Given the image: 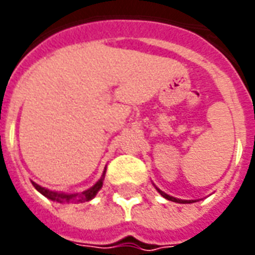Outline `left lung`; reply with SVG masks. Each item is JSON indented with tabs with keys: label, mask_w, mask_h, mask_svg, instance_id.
Segmentation results:
<instances>
[{
	"label": "left lung",
	"mask_w": 255,
	"mask_h": 255,
	"mask_svg": "<svg viewBox=\"0 0 255 255\" xmlns=\"http://www.w3.org/2000/svg\"><path fill=\"white\" fill-rule=\"evenodd\" d=\"M155 188H157V187H155ZM157 190H158V192H160L162 197L166 198L168 201H172V202H177V203H192V202H195V201H184V199H177V198H173V197H171V195L165 194L164 191H161L160 188H157Z\"/></svg>",
	"instance_id": "1"
}]
</instances>
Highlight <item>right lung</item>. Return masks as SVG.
Returning a JSON list of instances; mask_svg holds the SVG:
<instances>
[{"label": "right lung", "mask_w": 255, "mask_h": 255, "mask_svg": "<svg viewBox=\"0 0 255 255\" xmlns=\"http://www.w3.org/2000/svg\"><path fill=\"white\" fill-rule=\"evenodd\" d=\"M104 176H105V171H104V175L101 177L98 182L95 183L93 187H90L89 190H86L83 192H79V194H64V192H57V191H50L45 187H41L39 184L32 182V186L41 192L42 195H45L49 199H52L54 202H60V203H82V202H87V201H91L93 198L97 195V192L100 191L102 184H104Z\"/></svg>", "instance_id": "right-lung-1"}]
</instances>
